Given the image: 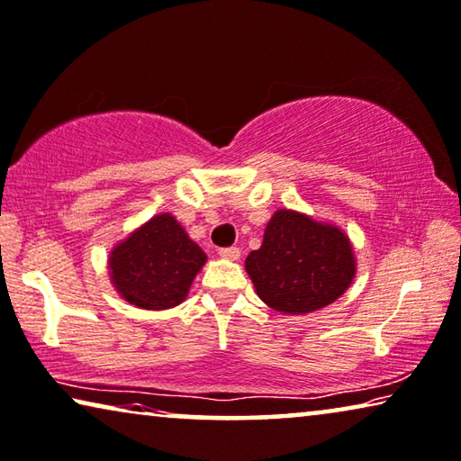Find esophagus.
<instances>
[{"label": "esophagus", "mask_w": 461, "mask_h": 461, "mask_svg": "<svg viewBox=\"0 0 461 461\" xmlns=\"http://www.w3.org/2000/svg\"><path fill=\"white\" fill-rule=\"evenodd\" d=\"M218 256L235 262V259L241 258V249H239V247H222V249H218Z\"/></svg>", "instance_id": "obj_1"}]
</instances>
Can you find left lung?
<instances>
[{
	"mask_svg": "<svg viewBox=\"0 0 461 461\" xmlns=\"http://www.w3.org/2000/svg\"><path fill=\"white\" fill-rule=\"evenodd\" d=\"M259 299L289 316L337 302L356 276L349 237L335 224L278 210L266 224L262 247L245 259Z\"/></svg>",
	"mask_w": 461,
	"mask_h": 461,
	"instance_id": "8db88e82",
	"label": "left lung"
}]
</instances>
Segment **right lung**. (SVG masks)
I'll use <instances>...</instances> for the list:
<instances>
[{
	"label": "right lung",
	"mask_w": 461,
	"mask_h": 461,
	"mask_svg": "<svg viewBox=\"0 0 461 461\" xmlns=\"http://www.w3.org/2000/svg\"><path fill=\"white\" fill-rule=\"evenodd\" d=\"M205 259L175 216L158 214L112 249L108 268L124 302L143 310H168L185 302Z\"/></svg>",
	"instance_id": "right-lung-1"
}]
</instances>
